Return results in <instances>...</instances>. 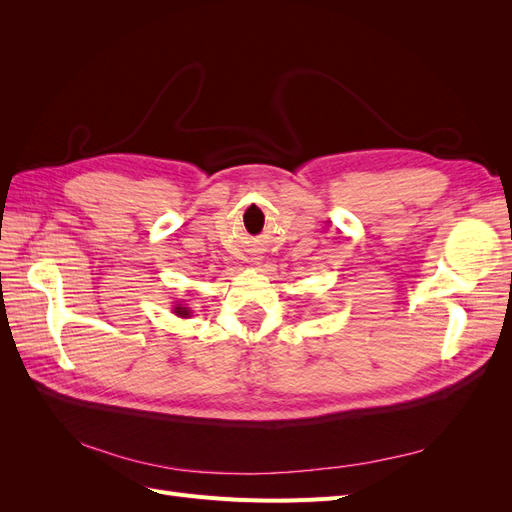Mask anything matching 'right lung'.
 Wrapping results in <instances>:
<instances>
[{"mask_svg": "<svg viewBox=\"0 0 512 512\" xmlns=\"http://www.w3.org/2000/svg\"><path fill=\"white\" fill-rule=\"evenodd\" d=\"M175 312H177L179 316H188V314H190V309H185V307H177Z\"/></svg>", "mask_w": 512, "mask_h": 512, "instance_id": "obj_1", "label": "right lung"}]
</instances>
